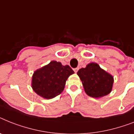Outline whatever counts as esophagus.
Wrapping results in <instances>:
<instances>
[{
  "mask_svg": "<svg viewBox=\"0 0 134 134\" xmlns=\"http://www.w3.org/2000/svg\"><path fill=\"white\" fill-rule=\"evenodd\" d=\"M78 69H79V67H76V68H74V71L76 73L78 71Z\"/></svg>",
  "mask_w": 134,
  "mask_h": 134,
  "instance_id": "obj_1",
  "label": "esophagus"
}]
</instances>
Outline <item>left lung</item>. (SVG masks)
<instances>
[{"mask_svg": "<svg viewBox=\"0 0 134 134\" xmlns=\"http://www.w3.org/2000/svg\"><path fill=\"white\" fill-rule=\"evenodd\" d=\"M77 74L82 81L86 93L91 97L101 98L111 92L114 78L95 63L78 70Z\"/></svg>", "mask_w": 134, "mask_h": 134, "instance_id": "8db88e82", "label": "left lung"}]
</instances>
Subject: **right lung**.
Listing matches in <instances>:
<instances>
[{
  "mask_svg": "<svg viewBox=\"0 0 134 134\" xmlns=\"http://www.w3.org/2000/svg\"><path fill=\"white\" fill-rule=\"evenodd\" d=\"M74 71L69 65L52 61L34 71L31 80L34 91L41 97L51 99L63 91L66 80Z\"/></svg>",
  "mask_w": 134,
  "mask_h": 134,
  "instance_id": "add662e5",
  "label": "right lung"
}]
</instances>
